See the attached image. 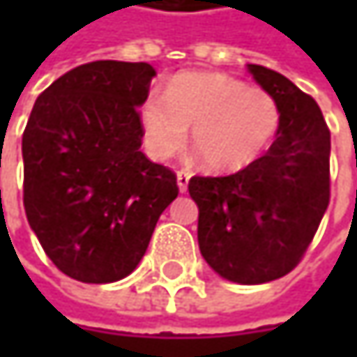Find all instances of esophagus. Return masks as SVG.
Masks as SVG:
<instances>
[{
  "label": "esophagus",
  "mask_w": 357,
  "mask_h": 357,
  "mask_svg": "<svg viewBox=\"0 0 357 357\" xmlns=\"http://www.w3.org/2000/svg\"><path fill=\"white\" fill-rule=\"evenodd\" d=\"M188 183H190V174H188V172H178L179 192H185V190H188Z\"/></svg>",
  "instance_id": "obj_1"
}]
</instances>
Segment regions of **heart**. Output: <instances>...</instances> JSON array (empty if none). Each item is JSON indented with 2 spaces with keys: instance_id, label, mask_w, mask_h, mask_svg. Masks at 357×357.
Instances as JSON below:
<instances>
[{
  "instance_id": "1",
  "label": "heart",
  "mask_w": 357,
  "mask_h": 357,
  "mask_svg": "<svg viewBox=\"0 0 357 357\" xmlns=\"http://www.w3.org/2000/svg\"><path fill=\"white\" fill-rule=\"evenodd\" d=\"M281 111L271 93L219 72H181L163 97L140 107L142 138L149 155L167 161L179 155L192 128V144L206 167L236 174L250 167L271 146Z\"/></svg>"
}]
</instances>
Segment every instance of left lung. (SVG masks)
I'll return each mask as SVG.
<instances>
[{
  "instance_id": "left-lung-1",
  "label": "left lung",
  "mask_w": 357,
  "mask_h": 357,
  "mask_svg": "<svg viewBox=\"0 0 357 357\" xmlns=\"http://www.w3.org/2000/svg\"><path fill=\"white\" fill-rule=\"evenodd\" d=\"M281 111L277 138L250 167L225 178L190 179L198 246L227 281L258 285L287 275L310 246L328 206L331 132L317 101L291 80L248 63Z\"/></svg>"
}]
</instances>
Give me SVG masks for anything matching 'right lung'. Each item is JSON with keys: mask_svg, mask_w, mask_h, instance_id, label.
I'll return each mask as SVG.
<instances>
[{"mask_svg": "<svg viewBox=\"0 0 357 357\" xmlns=\"http://www.w3.org/2000/svg\"><path fill=\"white\" fill-rule=\"evenodd\" d=\"M151 63L91 61L59 76L31 111L24 211L45 254L82 283L128 277L176 200V174L144 157L138 107Z\"/></svg>", "mask_w": 357, "mask_h": 357, "instance_id": "add662e5", "label": "right lung"}]
</instances>
